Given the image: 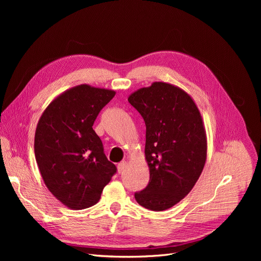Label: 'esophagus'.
Here are the masks:
<instances>
[{
  "instance_id": "esophagus-1",
  "label": "esophagus",
  "mask_w": 261,
  "mask_h": 261,
  "mask_svg": "<svg viewBox=\"0 0 261 261\" xmlns=\"http://www.w3.org/2000/svg\"><path fill=\"white\" fill-rule=\"evenodd\" d=\"M126 167H127V163H126V161H122V162L118 163V165H117V170H118V172H119V173H122L123 171H125Z\"/></svg>"
}]
</instances>
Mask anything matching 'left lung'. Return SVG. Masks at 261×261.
<instances>
[{"label": "left lung", "mask_w": 261, "mask_h": 261, "mask_svg": "<svg viewBox=\"0 0 261 261\" xmlns=\"http://www.w3.org/2000/svg\"><path fill=\"white\" fill-rule=\"evenodd\" d=\"M146 125L145 159L150 180L135 193L141 206L162 212L194 188L207 155V139L199 109L181 88L155 81L129 95Z\"/></svg>", "instance_id": "obj_1"}]
</instances>
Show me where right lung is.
Returning a JSON list of instances; mask_svg holds the SVG:
<instances>
[{
	"label": "right lung",
	"mask_w": 261,
	"mask_h": 261,
	"mask_svg": "<svg viewBox=\"0 0 261 261\" xmlns=\"http://www.w3.org/2000/svg\"><path fill=\"white\" fill-rule=\"evenodd\" d=\"M116 92L89 85L68 89L54 98L35 133V156L53 196L71 210L93 206L116 167L108 161L93 123Z\"/></svg>",
	"instance_id": "obj_1"
}]
</instances>
